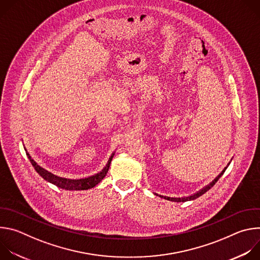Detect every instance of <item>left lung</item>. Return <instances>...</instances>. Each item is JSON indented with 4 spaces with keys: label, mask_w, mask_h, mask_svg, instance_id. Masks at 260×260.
Returning a JSON list of instances; mask_svg holds the SVG:
<instances>
[{
    "label": "left lung",
    "mask_w": 260,
    "mask_h": 260,
    "mask_svg": "<svg viewBox=\"0 0 260 260\" xmlns=\"http://www.w3.org/2000/svg\"><path fill=\"white\" fill-rule=\"evenodd\" d=\"M228 168V167H226ZM226 168L222 171L221 173H220V175H218V177H216L215 179H214V181H212L209 185H207V186L205 187V188H203L202 190H200L199 192H197V193H194V194H192V196H189V197H184V198H170V197H165V196H159V194H157V193H155L156 196H158L159 198H161V199H165V200H168V201H171V202H177V203H180V202H187V201H192V200H196V199H198V198H200L201 196H203L204 193H206L210 188H212L214 185H215V183L219 180V178L223 175V173L225 172V170H226Z\"/></svg>",
    "instance_id": "obj_1"
}]
</instances>
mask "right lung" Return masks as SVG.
<instances>
[{
    "instance_id": "right-lung-1",
    "label": "right lung",
    "mask_w": 260,
    "mask_h": 260,
    "mask_svg": "<svg viewBox=\"0 0 260 260\" xmlns=\"http://www.w3.org/2000/svg\"><path fill=\"white\" fill-rule=\"evenodd\" d=\"M26 155H27L30 164L35 168L36 172L38 173L44 180L56 185L57 187L66 189V190H87V189L94 187L95 185H98L105 178V176L107 175L108 170L110 168L111 160H112V158L114 156V153L111 155V157L108 160V164L100 173H98L93 176H90L88 178H83V179H68V178L58 177V176L46 171L45 169L41 168L39 165H37V162L30 157V155L27 152H26Z\"/></svg>"
}]
</instances>
